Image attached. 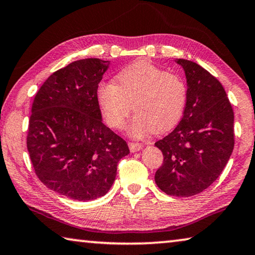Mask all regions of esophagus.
I'll return each instance as SVG.
<instances>
[{
  "label": "esophagus",
  "instance_id": "1",
  "mask_svg": "<svg viewBox=\"0 0 255 255\" xmlns=\"http://www.w3.org/2000/svg\"><path fill=\"white\" fill-rule=\"evenodd\" d=\"M128 146H129V149H130V152L134 153V152H138L139 149L143 147V145L139 143H129Z\"/></svg>",
  "mask_w": 255,
  "mask_h": 255
}]
</instances>
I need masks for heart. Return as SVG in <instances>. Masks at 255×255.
Listing matches in <instances>:
<instances>
[{"label": "heart", "instance_id": "heart-1", "mask_svg": "<svg viewBox=\"0 0 255 255\" xmlns=\"http://www.w3.org/2000/svg\"><path fill=\"white\" fill-rule=\"evenodd\" d=\"M116 83H102L98 101L109 126H124L132 110L129 124L132 137L143 138L149 132L170 130L181 119L187 98L184 80L147 61H137L121 70Z\"/></svg>", "mask_w": 255, "mask_h": 255}]
</instances>
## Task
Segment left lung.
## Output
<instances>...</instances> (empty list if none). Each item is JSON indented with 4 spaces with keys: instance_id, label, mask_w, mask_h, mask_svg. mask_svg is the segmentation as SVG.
Returning a JSON list of instances; mask_svg holds the SVG:
<instances>
[{
    "instance_id": "obj_1",
    "label": "left lung",
    "mask_w": 255,
    "mask_h": 255,
    "mask_svg": "<svg viewBox=\"0 0 255 255\" xmlns=\"http://www.w3.org/2000/svg\"><path fill=\"white\" fill-rule=\"evenodd\" d=\"M187 83L178 126L157 140L163 163L154 180L171 196H193L207 189L224 170L234 149V111L220 84L200 64L176 59Z\"/></svg>"
}]
</instances>
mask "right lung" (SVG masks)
Returning a JSON list of instances; mask_svg holds the SVG:
<instances>
[{"label": "right lung", "mask_w": 255, "mask_h": 255, "mask_svg": "<svg viewBox=\"0 0 255 255\" xmlns=\"http://www.w3.org/2000/svg\"><path fill=\"white\" fill-rule=\"evenodd\" d=\"M110 61L83 59L52 74L31 107L27 148L39 180L71 200L109 192L127 143L102 123L98 88Z\"/></svg>", "instance_id": "1"}]
</instances>
